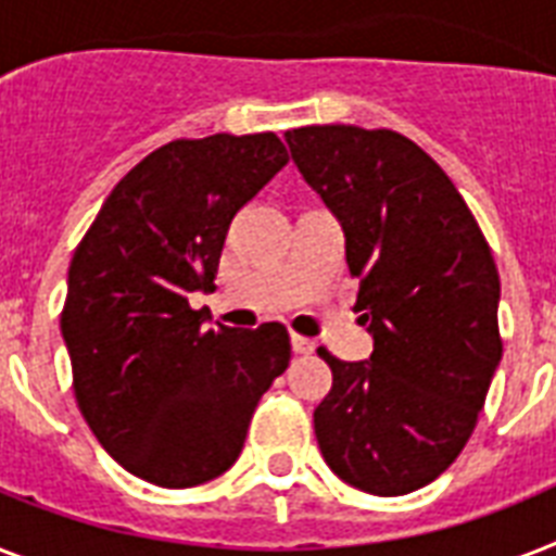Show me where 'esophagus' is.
Instances as JSON below:
<instances>
[{
  "label": "esophagus",
  "mask_w": 556,
  "mask_h": 556,
  "mask_svg": "<svg viewBox=\"0 0 556 556\" xmlns=\"http://www.w3.org/2000/svg\"><path fill=\"white\" fill-rule=\"evenodd\" d=\"M291 346H294V352L296 355H312L314 349V340H308V338H303V334H291Z\"/></svg>",
  "instance_id": "34e87169"
}]
</instances>
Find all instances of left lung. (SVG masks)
Returning a JSON list of instances; mask_svg holds the SVG:
<instances>
[{
    "mask_svg": "<svg viewBox=\"0 0 556 556\" xmlns=\"http://www.w3.org/2000/svg\"><path fill=\"white\" fill-rule=\"evenodd\" d=\"M286 143L343 227L375 343L357 364L320 349L334 380L317 444L346 484L404 496L456 462L482 413L502 361L496 262L456 185L404 135L331 124Z\"/></svg>",
    "mask_w": 556,
    "mask_h": 556,
    "instance_id": "1",
    "label": "left lung"
}]
</instances>
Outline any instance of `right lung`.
Masks as SVG:
<instances>
[{"label":"right lung","mask_w":556,"mask_h":556,"mask_svg":"<svg viewBox=\"0 0 556 556\" xmlns=\"http://www.w3.org/2000/svg\"><path fill=\"white\" fill-rule=\"evenodd\" d=\"M288 164L274 132L173 141L129 169L74 251L60 317L74 395L109 456L192 488L233 465L253 409L288 369L282 323L207 326L227 227Z\"/></svg>","instance_id":"1"}]
</instances>
